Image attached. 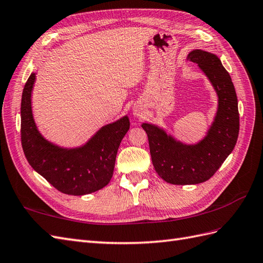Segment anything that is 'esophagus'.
<instances>
[{
  "instance_id": "obj_1",
  "label": "esophagus",
  "mask_w": 263,
  "mask_h": 263,
  "mask_svg": "<svg viewBox=\"0 0 263 263\" xmlns=\"http://www.w3.org/2000/svg\"><path fill=\"white\" fill-rule=\"evenodd\" d=\"M132 116L134 118H141L142 116V105L140 103H136L132 107Z\"/></svg>"
}]
</instances>
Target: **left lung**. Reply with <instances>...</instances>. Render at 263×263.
Returning <instances> with one entry per match:
<instances>
[{"label":"left lung","instance_id":"8db88e82","mask_svg":"<svg viewBox=\"0 0 263 263\" xmlns=\"http://www.w3.org/2000/svg\"><path fill=\"white\" fill-rule=\"evenodd\" d=\"M186 60L198 64L218 98L217 112L204 138L197 143H184L157 124L141 125L149 139L156 172L165 182L178 185L210 179L233 151L239 136L237 93L221 60L203 50L191 51Z\"/></svg>","mask_w":263,"mask_h":263}]
</instances>
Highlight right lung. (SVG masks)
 <instances>
[{
    "label": "right lung",
    "instance_id": "obj_1",
    "mask_svg": "<svg viewBox=\"0 0 263 263\" xmlns=\"http://www.w3.org/2000/svg\"><path fill=\"white\" fill-rule=\"evenodd\" d=\"M35 76L32 72L26 81L21 101V140L26 160L62 193L84 196L102 189L113 176L120 143L130 127L129 117L103 125L82 145H58L43 137L33 117Z\"/></svg>",
    "mask_w": 263,
    "mask_h": 263
}]
</instances>
